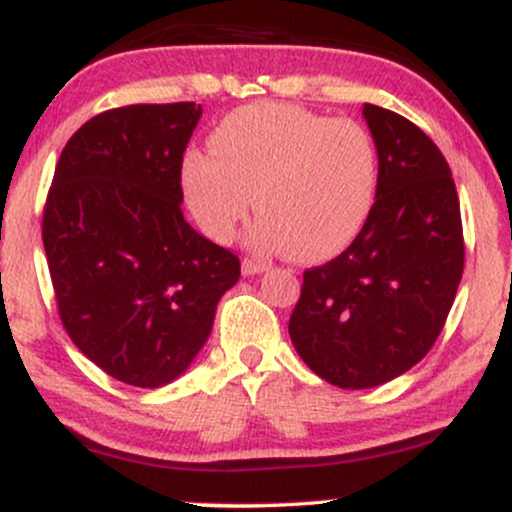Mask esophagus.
<instances>
[{
    "label": "esophagus",
    "instance_id": "1",
    "mask_svg": "<svg viewBox=\"0 0 512 512\" xmlns=\"http://www.w3.org/2000/svg\"><path fill=\"white\" fill-rule=\"evenodd\" d=\"M264 269H267V264L260 262V260H252V257H245V260H243V274H248V276L262 274Z\"/></svg>",
    "mask_w": 512,
    "mask_h": 512
}]
</instances>
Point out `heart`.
<instances>
[{
  "mask_svg": "<svg viewBox=\"0 0 512 512\" xmlns=\"http://www.w3.org/2000/svg\"><path fill=\"white\" fill-rule=\"evenodd\" d=\"M182 190L209 238L228 243L255 202L252 250L320 262L342 252L366 223L378 190V146L349 117L245 105L211 132V154L185 156Z\"/></svg>",
  "mask_w": 512,
  "mask_h": 512,
  "instance_id": "heart-1",
  "label": "heart"
}]
</instances>
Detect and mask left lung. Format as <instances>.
Here are the masks:
<instances>
[{"label":"left lung","mask_w":512,"mask_h":512,"mask_svg":"<svg viewBox=\"0 0 512 512\" xmlns=\"http://www.w3.org/2000/svg\"><path fill=\"white\" fill-rule=\"evenodd\" d=\"M378 190L342 255L305 269L289 320L305 366L363 390L407 373L436 344L464 269L460 199L445 156L407 117L363 105Z\"/></svg>","instance_id":"obj_1"}]
</instances>
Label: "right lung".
<instances>
[{
  "label": "right lung",
  "instance_id": "add662e5",
  "mask_svg": "<svg viewBox=\"0 0 512 512\" xmlns=\"http://www.w3.org/2000/svg\"><path fill=\"white\" fill-rule=\"evenodd\" d=\"M199 117L195 103L91 117L62 149L43 209L64 330L134 387L185 373L240 276L238 257L199 236L180 209L182 154Z\"/></svg>",
  "mask_w": 512,
  "mask_h": 512
}]
</instances>
